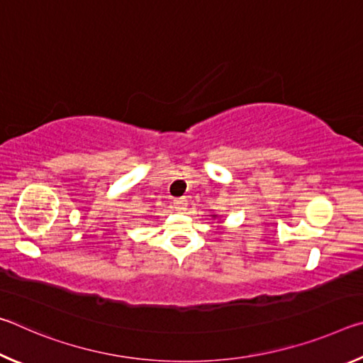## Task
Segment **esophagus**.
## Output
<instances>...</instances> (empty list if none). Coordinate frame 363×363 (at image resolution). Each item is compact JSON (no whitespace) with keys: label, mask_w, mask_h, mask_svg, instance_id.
<instances>
[{"label":"esophagus","mask_w":363,"mask_h":363,"mask_svg":"<svg viewBox=\"0 0 363 363\" xmlns=\"http://www.w3.org/2000/svg\"><path fill=\"white\" fill-rule=\"evenodd\" d=\"M186 206H187V200L186 199H176L174 200L176 211H184V210H186Z\"/></svg>","instance_id":"obj_1"}]
</instances>
